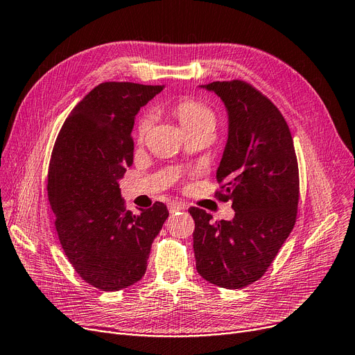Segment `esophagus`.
Returning <instances> with one entry per match:
<instances>
[{"instance_id":"obj_1","label":"esophagus","mask_w":355,"mask_h":355,"mask_svg":"<svg viewBox=\"0 0 355 355\" xmlns=\"http://www.w3.org/2000/svg\"><path fill=\"white\" fill-rule=\"evenodd\" d=\"M182 209H187V207H184L183 204H180V202H171V204H168V211H171L172 214L173 212H178V211H182Z\"/></svg>"}]
</instances>
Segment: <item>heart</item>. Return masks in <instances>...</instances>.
Instances as JSON below:
<instances>
[{"mask_svg":"<svg viewBox=\"0 0 355 355\" xmlns=\"http://www.w3.org/2000/svg\"><path fill=\"white\" fill-rule=\"evenodd\" d=\"M172 112L178 118L184 131H192L199 128H211L216 125L215 112L205 104L192 98H182L172 105ZM151 125H153V115L150 111L143 112L136 123V136L141 141L147 136Z\"/></svg>","mask_w":355,"mask_h":355,"instance_id":"obj_1","label":"heart"}]
</instances>
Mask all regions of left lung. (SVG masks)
I'll list each match as a JSON object with an SVG mask.
<instances>
[{"mask_svg": "<svg viewBox=\"0 0 355 355\" xmlns=\"http://www.w3.org/2000/svg\"><path fill=\"white\" fill-rule=\"evenodd\" d=\"M223 99L228 140L216 171L219 200L231 202V221H215L192 207L198 273L225 289L259 280L292 232L299 202V168L284 116L244 80L204 85Z\"/></svg>", "mask_w": 355, "mask_h": 355, "instance_id": "left-lung-1", "label": "left lung"}]
</instances>
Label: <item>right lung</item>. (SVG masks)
<instances>
[{"instance_id": "add662e5", "label": "right lung", "mask_w": 355, "mask_h": 355, "mask_svg": "<svg viewBox=\"0 0 355 355\" xmlns=\"http://www.w3.org/2000/svg\"><path fill=\"white\" fill-rule=\"evenodd\" d=\"M162 85L99 83L67 115L49 164L47 196L60 245L75 272L105 292L146 273L168 211L163 202L132 215L120 179L132 164L134 118Z\"/></svg>"}]
</instances>
